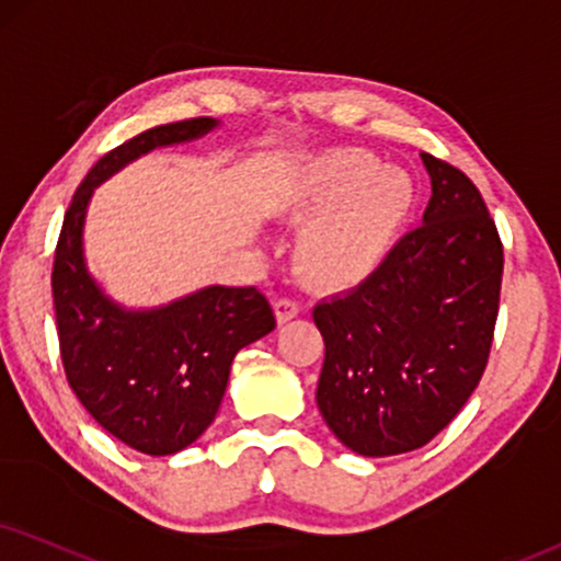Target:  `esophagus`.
<instances>
[{"instance_id": "1", "label": "esophagus", "mask_w": 561, "mask_h": 561, "mask_svg": "<svg viewBox=\"0 0 561 561\" xmlns=\"http://www.w3.org/2000/svg\"><path fill=\"white\" fill-rule=\"evenodd\" d=\"M275 307V317H278V322H288L294 320V317H299V304H296L294 299H278L273 304Z\"/></svg>"}]
</instances>
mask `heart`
<instances>
[{
  "mask_svg": "<svg viewBox=\"0 0 561 561\" xmlns=\"http://www.w3.org/2000/svg\"><path fill=\"white\" fill-rule=\"evenodd\" d=\"M413 203V179L379 169L364 150L333 148L304 161L286 186L288 210L314 216L296 241L304 278L330 291L358 286L387 257Z\"/></svg>",
  "mask_w": 561,
  "mask_h": 561,
  "instance_id": "1",
  "label": "heart"
}]
</instances>
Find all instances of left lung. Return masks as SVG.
<instances>
[{"label": "left lung", "instance_id": "8db88e82", "mask_svg": "<svg viewBox=\"0 0 561 561\" xmlns=\"http://www.w3.org/2000/svg\"><path fill=\"white\" fill-rule=\"evenodd\" d=\"M432 197L416 231L348 294L314 307L317 408L364 458L411 453L460 413L492 348L502 241L462 171L421 153Z\"/></svg>", "mask_w": 561, "mask_h": 561}]
</instances>
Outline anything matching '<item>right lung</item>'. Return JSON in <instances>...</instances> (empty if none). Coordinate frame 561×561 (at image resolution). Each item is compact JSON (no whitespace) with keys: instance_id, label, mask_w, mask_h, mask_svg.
Wrapping results in <instances>:
<instances>
[{"instance_id":"add662e5","label":"right lung","mask_w":561,"mask_h":561,"mask_svg":"<svg viewBox=\"0 0 561 561\" xmlns=\"http://www.w3.org/2000/svg\"><path fill=\"white\" fill-rule=\"evenodd\" d=\"M218 124L210 116L163 124L103 156L75 192L54 254L67 382L108 434L156 458L190 447L213 424L233 356L265 337L275 314L254 286H205L163 307H122L90 275L82 228L95 186L150 150L199 140Z\"/></svg>"}]
</instances>
